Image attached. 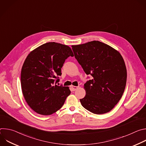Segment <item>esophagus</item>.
Returning a JSON list of instances; mask_svg holds the SVG:
<instances>
[{
	"label": "esophagus",
	"instance_id": "esophagus-1",
	"mask_svg": "<svg viewBox=\"0 0 146 146\" xmlns=\"http://www.w3.org/2000/svg\"><path fill=\"white\" fill-rule=\"evenodd\" d=\"M72 90H73V91H76V90H77L78 88H79V87L78 86V87H76V86H72Z\"/></svg>",
	"mask_w": 146,
	"mask_h": 146
}]
</instances>
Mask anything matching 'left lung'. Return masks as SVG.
Segmentation results:
<instances>
[{
    "label": "left lung",
    "mask_w": 146,
    "mask_h": 146,
    "mask_svg": "<svg viewBox=\"0 0 146 146\" xmlns=\"http://www.w3.org/2000/svg\"><path fill=\"white\" fill-rule=\"evenodd\" d=\"M74 56L87 74L93 78L84 84L81 105L90 112H109L121 98L126 86L127 72L120 53L99 41L72 46Z\"/></svg>",
    "instance_id": "8db88e82"
}]
</instances>
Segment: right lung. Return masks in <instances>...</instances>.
Masks as SVG:
<instances>
[{"label": "right lung", "mask_w": 146, "mask_h": 146, "mask_svg": "<svg viewBox=\"0 0 146 146\" xmlns=\"http://www.w3.org/2000/svg\"><path fill=\"white\" fill-rule=\"evenodd\" d=\"M73 56L70 47L48 42L32 51L25 59L21 73V84L24 98L36 113L53 114L63 106L70 94L68 87L58 86L55 82L69 56Z\"/></svg>", "instance_id": "add662e5"}]
</instances>
